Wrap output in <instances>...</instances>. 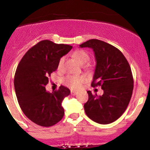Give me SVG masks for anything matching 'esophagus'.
I'll list each match as a JSON object with an SVG mask.
<instances>
[{
    "mask_svg": "<svg viewBox=\"0 0 150 150\" xmlns=\"http://www.w3.org/2000/svg\"><path fill=\"white\" fill-rule=\"evenodd\" d=\"M70 94H71V95L75 96V95H76V94H77V92H75V91H71Z\"/></svg>",
    "mask_w": 150,
    "mask_h": 150,
    "instance_id": "1",
    "label": "esophagus"
}]
</instances>
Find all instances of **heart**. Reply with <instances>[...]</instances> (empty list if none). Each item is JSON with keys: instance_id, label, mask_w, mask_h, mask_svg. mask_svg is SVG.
<instances>
[{"instance_id": "1", "label": "heart", "mask_w": 150, "mask_h": 150, "mask_svg": "<svg viewBox=\"0 0 150 150\" xmlns=\"http://www.w3.org/2000/svg\"><path fill=\"white\" fill-rule=\"evenodd\" d=\"M74 57L80 64L84 65L89 61V56L86 51L83 50H78L74 53ZM64 61V58H61L58 62V67H61ZM63 84L71 89H77L80 87L81 85L85 82V77L80 75H67L63 80Z\"/></svg>"}]
</instances>
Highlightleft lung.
Listing matches in <instances>:
<instances>
[{"instance_id":"1","label":"left lung","mask_w":150,"mask_h":150,"mask_svg":"<svg viewBox=\"0 0 150 150\" xmlns=\"http://www.w3.org/2000/svg\"><path fill=\"white\" fill-rule=\"evenodd\" d=\"M80 47L94 51L97 64L91 85L104 90L102 96L87 91L86 114L99 124L113 123L125 112L131 99L134 82L130 65L120 50L103 41L90 39Z\"/></svg>"}]
</instances>
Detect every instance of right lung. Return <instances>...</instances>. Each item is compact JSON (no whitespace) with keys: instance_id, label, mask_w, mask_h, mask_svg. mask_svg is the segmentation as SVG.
<instances>
[{"instance_id":"1","label":"right lung","mask_w":150,"mask_h":150,"mask_svg":"<svg viewBox=\"0 0 150 150\" xmlns=\"http://www.w3.org/2000/svg\"><path fill=\"white\" fill-rule=\"evenodd\" d=\"M73 46L43 40L32 46L18 65L14 78L17 99L29 119L43 127L56 124L64 116L62 102L70 91L64 86L50 93L46 90L51 74Z\"/></svg>"}]
</instances>
